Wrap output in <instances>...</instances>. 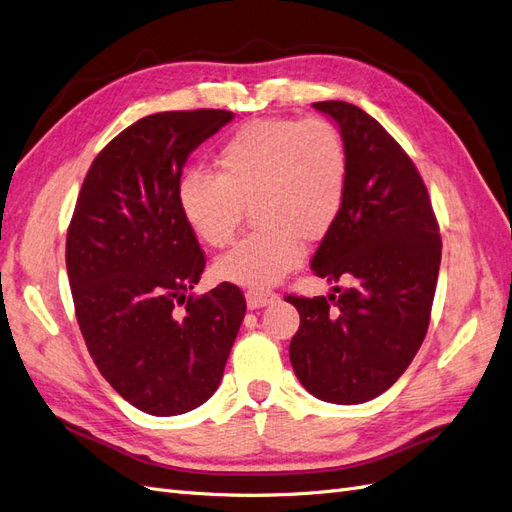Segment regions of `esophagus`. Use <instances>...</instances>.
<instances>
[{"mask_svg":"<svg viewBox=\"0 0 512 512\" xmlns=\"http://www.w3.org/2000/svg\"><path fill=\"white\" fill-rule=\"evenodd\" d=\"M279 296L274 294L272 290H248L246 292V303L248 309H259V307H266L270 303H274Z\"/></svg>","mask_w":512,"mask_h":512,"instance_id":"esophagus-1","label":"esophagus"}]
</instances>
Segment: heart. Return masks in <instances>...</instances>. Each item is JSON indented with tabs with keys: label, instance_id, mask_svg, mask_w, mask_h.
<instances>
[{
	"label": "heart",
	"instance_id": "b5f03b06",
	"mask_svg": "<svg viewBox=\"0 0 512 512\" xmlns=\"http://www.w3.org/2000/svg\"><path fill=\"white\" fill-rule=\"evenodd\" d=\"M216 170L194 166L177 181L183 220L209 246H227L246 205L257 229L214 264L216 277L251 290L279 283L305 257V240L329 233L348 192L342 131L320 116L255 119L220 142Z\"/></svg>",
	"mask_w": 512,
	"mask_h": 512
}]
</instances>
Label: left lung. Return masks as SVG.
Masks as SVG:
<instances>
[{
    "label": "left lung",
    "mask_w": 512,
    "mask_h": 512,
    "mask_svg": "<svg viewBox=\"0 0 512 512\" xmlns=\"http://www.w3.org/2000/svg\"><path fill=\"white\" fill-rule=\"evenodd\" d=\"M348 149V192L311 270L348 281L326 296H285L300 313L290 361L303 387L324 402L381 396L422 346L441 264V235L422 175L368 112L318 101Z\"/></svg>",
    "instance_id": "left-lung-1"
}]
</instances>
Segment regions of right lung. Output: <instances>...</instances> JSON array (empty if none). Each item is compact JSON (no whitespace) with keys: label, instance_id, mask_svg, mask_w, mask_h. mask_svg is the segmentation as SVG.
Here are the masks:
<instances>
[{"label":"right lung","instance_id":"right-lung-1","mask_svg":"<svg viewBox=\"0 0 512 512\" xmlns=\"http://www.w3.org/2000/svg\"><path fill=\"white\" fill-rule=\"evenodd\" d=\"M227 110L144 116L88 168L67 233L75 316L101 376L136 409L181 415L218 389L246 313L238 285L190 294L205 268L177 205L190 153Z\"/></svg>","mask_w":512,"mask_h":512}]
</instances>
